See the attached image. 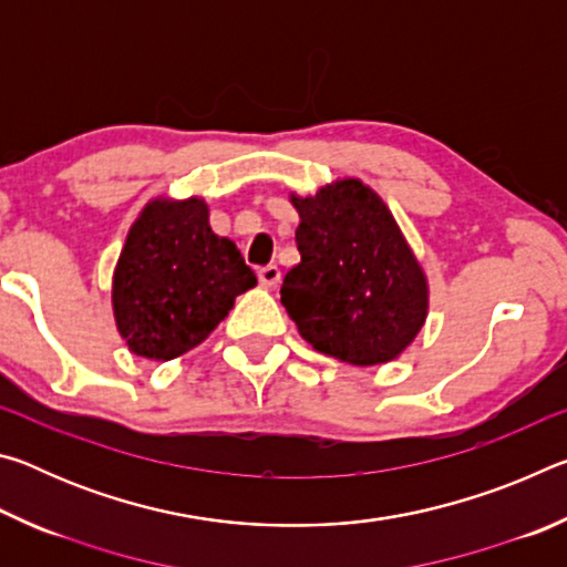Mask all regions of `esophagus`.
Listing matches in <instances>:
<instances>
[{"label":"esophagus","mask_w":567,"mask_h":567,"mask_svg":"<svg viewBox=\"0 0 567 567\" xmlns=\"http://www.w3.org/2000/svg\"><path fill=\"white\" fill-rule=\"evenodd\" d=\"M260 282L265 285V287H275L277 282H280V277H282V272H280V267L277 265H265V267H260Z\"/></svg>","instance_id":"obj_1"}]
</instances>
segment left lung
I'll list each match as a JSON object with an SVG mask.
<instances>
[{
    "label": "left lung",
    "mask_w": 567,
    "mask_h": 567,
    "mask_svg": "<svg viewBox=\"0 0 567 567\" xmlns=\"http://www.w3.org/2000/svg\"><path fill=\"white\" fill-rule=\"evenodd\" d=\"M300 213V265L282 280V305L315 350L382 364L415 340L427 318V280L388 205L360 179H338Z\"/></svg>",
    "instance_id": "8db88e82"
}]
</instances>
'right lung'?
Masks as SVG:
<instances>
[{
  "mask_svg": "<svg viewBox=\"0 0 567 567\" xmlns=\"http://www.w3.org/2000/svg\"><path fill=\"white\" fill-rule=\"evenodd\" d=\"M255 285L233 239L209 227L205 199H155L114 267V320L134 354L172 360L197 348Z\"/></svg>",
  "mask_w": 567,
  "mask_h": 567,
  "instance_id": "obj_1",
  "label": "right lung"
}]
</instances>
